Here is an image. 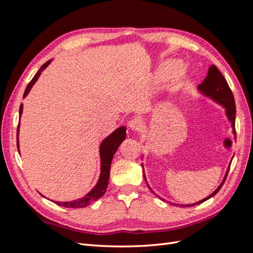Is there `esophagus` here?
I'll use <instances>...</instances> for the list:
<instances>
[{
    "mask_svg": "<svg viewBox=\"0 0 253 253\" xmlns=\"http://www.w3.org/2000/svg\"><path fill=\"white\" fill-rule=\"evenodd\" d=\"M128 127L132 132L139 133L141 131V121L139 119L134 118L128 122Z\"/></svg>",
    "mask_w": 253,
    "mask_h": 253,
    "instance_id": "obj_1",
    "label": "esophagus"
}]
</instances>
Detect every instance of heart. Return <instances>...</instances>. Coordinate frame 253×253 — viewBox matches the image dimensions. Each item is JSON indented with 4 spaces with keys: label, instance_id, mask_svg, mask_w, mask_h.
I'll return each instance as SVG.
<instances>
[{
    "label": "heart",
    "instance_id": "1",
    "mask_svg": "<svg viewBox=\"0 0 253 253\" xmlns=\"http://www.w3.org/2000/svg\"><path fill=\"white\" fill-rule=\"evenodd\" d=\"M179 64L177 62H168L164 64L157 74V78L160 81H167L171 79L178 72Z\"/></svg>",
    "mask_w": 253,
    "mask_h": 253
}]
</instances>
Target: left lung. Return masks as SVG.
I'll use <instances>...</instances> for the list:
<instances>
[{"instance_id": "obj_1", "label": "left lung", "mask_w": 253, "mask_h": 253, "mask_svg": "<svg viewBox=\"0 0 253 253\" xmlns=\"http://www.w3.org/2000/svg\"><path fill=\"white\" fill-rule=\"evenodd\" d=\"M198 89H200L204 95L212 98L213 100L217 101L219 104H221V105L224 106V108L226 109L227 116H228L229 120H230L231 125H232L233 133H234V135L236 137V133H235V113H236V110H235L234 97H233V94H232L230 87H229V85H228V83H227L225 77H224L223 75H221V73L218 71V68L215 65H211L209 67L208 74H207V77L200 84V85H198ZM230 166H231V164L229 165V167H228V170H227V173H226V176H225L223 182L220 183L219 187L215 191H214V192L211 195H209L208 197L204 198L203 201L198 202L196 204H193V205H177V204H175V206L192 207V206H195V205H198V204H202V203L206 202L207 200H209L210 197L215 195L218 192V191L220 190V188L223 187L224 182H225V180L227 178L229 169H230ZM143 177H144V180H145L144 173H143ZM145 181H147V180H145ZM147 185H148V183H147ZM148 187H149V185H148ZM172 205H174V204H172Z\"/></svg>"}]
</instances>
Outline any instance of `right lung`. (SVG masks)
<instances>
[{
	"instance_id": "right-lung-1",
	"label": "right lung",
	"mask_w": 253,
	"mask_h": 253,
	"mask_svg": "<svg viewBox=\"0 0 253 253\" xmlns=\"http://www.w3.org/2000/svg\"><path fill=\"white\" fill-rule=\"evenodd\" d=\"M48 62H46L45 64L42 65L41 70L38 72L34 78L32 79L28 83V85L24 91V95L23 97H26L28 91L30 90V88L33 87L34 84L36 83V81L39 78V76L41 74V72L44 70L45 67L48 65ZM23 112V104L20 105V111L19 114L21 116V114ZM19 126H18V129H17V145L19 148ZM126 127L125 126H120L119 128H117L116 131L113 132L109 137L102 141L101 145H100V157H101V174H100V178H99L96 187L90 191L88 194H86L84 197L79 198L77 201H73V202H65V203H60V202H55L57 205L65 207V208H83V207H86L89 204L96 202L99 198L102 197L103 194L105 193L106 188H108L109 185V179H110V170H111V164H112V159L113 156L115 154V152L117 151L118 147L121 144V142L126 139Z\"/></svg>"
}]
</instances>
